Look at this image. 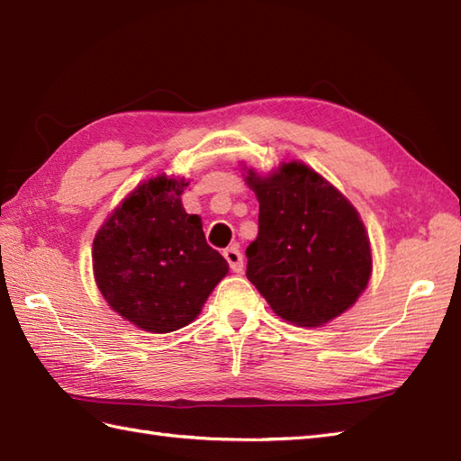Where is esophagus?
<instances>
[{
	"label": "esophagus",
	"mask_w": 461,
	"mask_h": 461,
	"mask_svg": "<svg viewBox=\"0 0 461 461\" xmlns=\"http://www.w3.org/2000/svg\"><path fill=\"white\" fill-rule=\"evenodd\" d=\"M223 257H226V261H228V265H230L233 273H241V270H243V255H241L238 245L228 247V249L223 251Z\"/></svg>",
	"instance_id": "obj_1"
}]
</instances>
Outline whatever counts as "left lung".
<instances>
[{
	"instance_id": "1",
	"label": "left lung",
	"mask_w": 461,
	"mask_h": 461,
	"mask_svg": "<svg viewBox=\"0 0 461 461\" xmlns=\"http://www.w3.org/2000/svg\"><path fill=\"white\" fill-rule=\"evenodd\" d=\"M243 176L258 200L247 278L273 312L292 325L321 327L352 308L372 276V249L348 198L302 161Z\"/></svg>"
}]
</instances>
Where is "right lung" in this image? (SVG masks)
Wrapping results in <instances>:
<instances>
[{
    "label": "right lung",
    "instance_id": "add662e5",
    "mask_svg": "<svg viewBox=\"0 0 461 461\" xmlns=\"http://www.w3.org/2000/svg\"><path fill=\"white\" fill-rule=\"evenodd\" d=\"M185 176L158 175L118 204L93 240V276L111 308L148 333L193 323L228 261L206 243L203 220L186 214Z\"/></svg>",
    "mask_w": 461,
    "mask_h": 461
}]
</instances>
